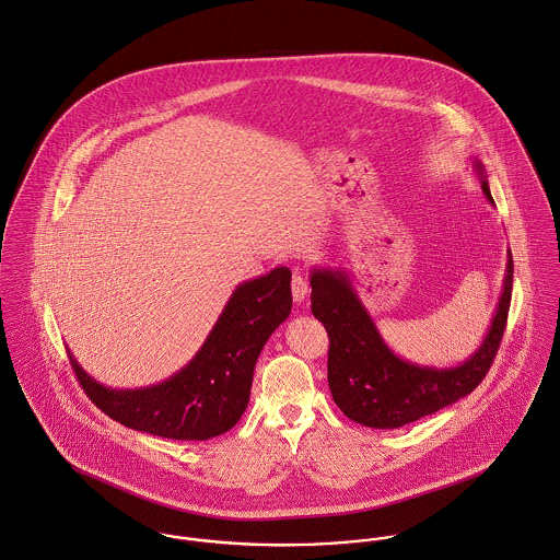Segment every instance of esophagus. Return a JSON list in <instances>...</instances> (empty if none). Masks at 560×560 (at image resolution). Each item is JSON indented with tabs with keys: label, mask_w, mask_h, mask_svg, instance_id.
<instances>
[{
	"label": "esophagus",
	"mask_w": 560,
	"mask_h": 560,
	"mask_svg": "<svg viewBox=\"0 0 560 560\" xmlns=\"http://www.w3.org/2000/svg\"><path fill=\"white\" fill-rule=\"evenodd\" d=\"M307 294H310L307 277L301 275V272H294V277H292V296H294V301L303 303L307 299Z\"/></svg>",
	"instance_id": "esophagus-1"
}]
</instances>
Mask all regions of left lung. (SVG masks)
Segmentation results:
<instances>
[{"label": "left lung", "mask_w": 560, "mask_h": 560, "mask_svg": "<svg viewBox=\"0 0 560 560\" xmlns=\"http://www.w3.org/2000/svg\"><path fill=\"white\" fill-rule=\"evenodd\" d=\"M475 170L486 197L494 203L479 161H475ZM511 288L513 259L509 253L497 315L483 343L462 365L438 370L408 363L390 352L346 270L313 268L311 311L328 332V386L339 410L354 423L395 430L470 395L497 359L511 307Z\"/></svg>", "instance_id": "8db88e82"}]
</instances>
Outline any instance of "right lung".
<instances>
[{"mask_svg": "<svg viewBox=\"0 0 560 560\" xmlns=\"http://www.w3.org/2000/svg\"><path fill=\"white\" fill-rule=\"evenodd\" d=\"M285 266L241 283L192 361L170 380L132 390L98 384L70 357L85 395L130 430L174 440H208L232 430L247 410L257 357L292 311Z\"/></svg>", "mask_w": 560, "mask_h": 560, "instance_id": "right-lung-1", "label": "right lung"}]
</instances>
